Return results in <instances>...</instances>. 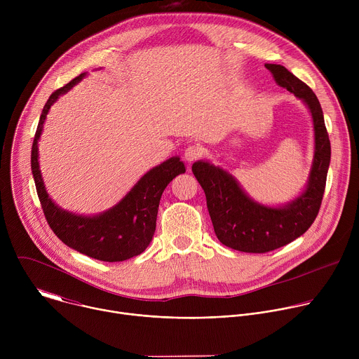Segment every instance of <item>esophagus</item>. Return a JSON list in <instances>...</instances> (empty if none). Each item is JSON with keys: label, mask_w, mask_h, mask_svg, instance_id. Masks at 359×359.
<instances>
[{"label": "esophagus", "mask_w": 359, "mask_h": 359, "mask_svg": "<svg viewBox=\"0 0 359 359\" xmlns=\"http://www.w3.org/2000/svg\"><path fill=\"white\" fill-rule=\"evenodd\" d=\"M203 155H204V149L198 144H190L184 150V159L187 162H194V161L200 159Z\"/></svg>", "instance_id": "obj_1"}]
</instances>
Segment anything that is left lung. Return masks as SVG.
<instances>
[{
	"mask_svg": "<svg viewBox=\"0 0 359 359\" xmlns=\"http://www.w3.org/2000/svg\"><path fill=\"white\" fill-rule=\"evenodd\" d=\"M276 82L301 97L310 108L316 130V156L306 190L285 208H266L254 203L224 170L196 162L193 175L206 193L215 233L224 245L244 252H269L298 238L318 216L325 191L331 143L320 100L313 89L287 68L266 64Z\"/></svg>",
	"mask_w": 359,
	"mask_h": 359,
	"instance_id": "1",
	"label": "left lung"
}]
</instances>
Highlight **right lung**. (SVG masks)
Instances as JSON below:
<instances>
[{
    "label": "right lung",
    "mask_w": 359,
    "mask_h": 359,
    "mask_svg": "<svg viewBox=\"0 0 359 359\" xmlns=\"http://www.w3.org/2000/svg\"><path fill=\"white\" fill-rule=\"evenodd\" d=\"M85 74L53 92L42 109L32 142L31 169L43 216L55 236L68 247L100 262H123L143 252L156 230L159 203L166 186L180 173L184 165L172 158L147 172L135 187L109 212L95 217H82L61 210L48 197L38 163V139L50 105L68 92Z\"/></svg>",
    "instance_id": "right-lung-1"
}]
</instances>
